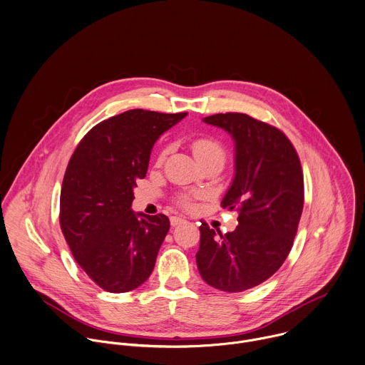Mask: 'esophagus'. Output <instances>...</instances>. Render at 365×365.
Segmentation results:
<instances>
[{
    "mask_svg": "<svg viewBox=\"0 0 365 365\" xmlns=\"http://www.w3.org/2000/svg\"><path fill=\"white\" fill-rule=\"evenodd\" d=\"M170 222H171L173 227H177V225H180V224H184L185 220H184V218H180V217H171V218H170Z\"/></svg>",
    "mask_w": 365,
    "mask_h": 365,
    "instance_id": "1",
    "label": "esophagus"
}]
</instances>
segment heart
Here are the masks:
<instances>
[{"label": "heart", "instance_id": "obj_1", "mask_svg": "<svg viewBox=\"0 0 365 365\" xmlns=\"http://www.w3.org/2000/svg\"><path fill=\"white\" fill-rule=\"evenodd\" d=\"M191 148H192V153L195 155V158L204 165L207 163H212V161H217V163H221L224 165L225 163V158H227V151H225V147L224 144L215 138V137H211V135H201V137H197L191 141ZM168 153V148H164L158 157V163H163L165 155ZM191 202H192V197L190 194H178L175 197V204L181 208H190L191 207Z\"/></svg>", "mask_w": 365, "mask_h": 365}]
</instances>
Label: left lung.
Segmentation results:
<instances>
[{"label":"left lung","mask_w":365,"mask_h":365,"mask_svg":"<svg viewBox=\"0 0 365 365\" xmlns=\"http://www.w3.org/2000/svg\"><path fill=\"white\" fill-rule=\"evenodd\" d=\"M235 141V177L221 201L238 212L232 232L200 227L195 254L202 279L225 292L259 285L288 257L304 207L299 157L277 127L242 113L205 117Z\"/></svg>","instance_id":"1"}]
</instances>
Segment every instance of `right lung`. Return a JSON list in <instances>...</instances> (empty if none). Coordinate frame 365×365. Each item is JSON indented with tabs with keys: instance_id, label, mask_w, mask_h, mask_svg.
<instances>
[{
	"instance_id": "obj_1",
	"label": "right lung",
	"mask_w": 365,
	"mask_h": 365,
	"mask_svg": "<svg viewBox=\"0 0 365 365\" xmlns=\"http://www.w3.org/2000/svg\"><path fill=\"white\" fill-rule=\"evenodd\" d=\"M187 113L130 110L98 123L78 143L61 187L60 225L73 257L108 292L151 275L170 230L164 214H134L133 188L148 170L158 137Z\"/></svg>"
}]
</instances>
